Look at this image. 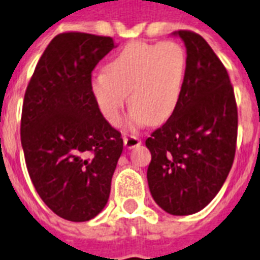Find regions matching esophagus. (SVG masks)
Instances as JSON below:
<instances>
[{
	"label": "esophagus",
	"instance_id": "esophagus-1",
	"mask_svg": "<svg viewBox=\"0 0 260 260\" xmlns=\"http://www.w3.org/2000/svg\"><path fill=\"white\" fill-rule=\"evenodd\" d=\"M123 143L124 146L127 147V149H133V147H137L141 145V140L138 137H134V136H128V137H124L123 138Z\"/></svg>",
	"mask_w": 260,
	"mask_h": 260
}]
</instances>
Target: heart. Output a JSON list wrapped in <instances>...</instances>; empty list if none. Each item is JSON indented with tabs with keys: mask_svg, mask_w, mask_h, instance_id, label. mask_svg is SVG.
Instances as JSON below:
<instances>
[{
	"mask_svg": "<svg viewBox=\"0 0 260 260\" xmlns=\"http://www.w3.org/2000/svg\"><path fill=\"white\" fill-rule=\"evenodd\" d=\"M186 52L176 41L130 43L91 78L90 91L98 110L117 126L127 101L128 122L153 126L169 119L181 99L186 76Z\"/></svg>",
	"mask_w": 260,
	"mask_h": 260,
	"instance_id": "heart-1",
	"label": "heart"
}]
</instances>
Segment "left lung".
Returning a JSON list of instances; mask_svg holds the SVG:
<instances>
[{
	"label": "left lung",
	"instance_id": "1",
	"mask_svg": "<svg viewBox=\"0 0 260 260\" xmlns=\"http://www.w3.org/2000/svg\"><path fill=\"white\" fill-rule=\"evenodd\" d=\"M186 48V76L177 109L146 140L147 184L154 201L174 216L207 207L231 170L238 109L227 70L197 33L177 30Z\"/></svg>",
	"mask_w": 260,
	"mask_h": 260
}]
</instances>
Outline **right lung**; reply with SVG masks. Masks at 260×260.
<instances>
[{
  "label": "right lung",
  "mask_w": 260,
  "mask_h": 260,
  "mask_svg": "<svg viewBox=\"0 0 260 260\" xmlns=\"http://www.w3.org/2000/svg\"><path fill=\"white\" fill-rule=\"evenodd\" d=\"M111 37L60 33L48 44L25 91L21 145L29 177L60 217L88 221L107 204L123 140L95 105L91 72Z\"/></svg>",
  "instance_id": "add662e5"
}]
</instances>
